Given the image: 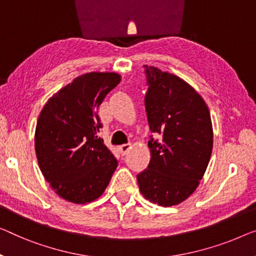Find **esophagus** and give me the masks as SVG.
Wrapping results in <instances>:
<instances>
[{
    "mask_svg": "<svg viewBox=\"0 0 256 256\" xmlns=\"http://www.w3.org/2000/svg\"><path fill=\"white\" fill-rule=\"evenodd\" d=\"M132 148V144H120V154L122 155H125L126 154V152L131 150Z\"/></svg>",
    "mask_w": 256,
    "mask_h": 256,
    "instance_id": "34e87169",
    "label": "esophagus"
}]
</instances>
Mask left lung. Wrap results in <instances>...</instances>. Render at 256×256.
Wrapping results in <instances>:
<instances>
[{"instance_id":"obj_1","label":"left lung","mask_w":256,"mask_h":256,"mask_svg":"<svg viewBox=\"0 0 256 256\" xmlns=\"http://www.w3.org/2000/svg\"><path fill=\"white\" fill-rule=\"evenodd\" d=\"M150 88L144 98L152 132L150 161L136 176L144 199L162 207L177 206L192 196L210 160L214 132L210 112L198 92L178 76L147 66Z\"/></svg>"}]
</instances>
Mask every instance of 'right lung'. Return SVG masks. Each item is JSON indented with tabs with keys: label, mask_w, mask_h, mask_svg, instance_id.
Returning <instances> with one entry per match:
<instances>
[{
	"label": "right lung",
	"mask_w": 256,
	"mask_h": 256,
	"mask_svg": "<svg viewBox=\"0 0 256 256\" xmlns=\"http://www.w3.org/2000/svg\"><path fill=\"white\" fill-rule=\"evenodd\" d=\"M120 82L116 72H88L47 101L36 122L34 146L39 168L57 196L85 204L100 198L117 160L98 133V109Z\"/></svg>",
	"instance_id": "1"
}]
</instances>
